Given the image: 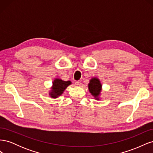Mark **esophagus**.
Returning a JSON list of instances; mask_svg holds the SVG:
<instances>
[{"label":"esophagus","mask_w":153,"mask_h":153,"mask_svg":"<svg viewBox=\"0 0 153 153\" xmlns=\"http://www.w3.org/2000/svg\"><path fill=\"white\" fill-rule=\"evenodd\" d=\"M75 85L77 86V87H79L80 85V82H75Z\"/></svg>","instance_id":"esophagus-1"}]
</instances>
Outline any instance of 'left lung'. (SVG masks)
Listing matches in <instances>:
<instances>
[{
	"instance_id": "obj_1",
	"label": "left lung",
	"mask_w": 153,
	"mask_h": 153,
	"mask_svg": "<svg viewBox=\"0 0 153 153\" xmlns=\"http://www.w3.org/2000/svg\"><path fill=\"white\" fill-rule=\"evenodd\" d=\"M88 88L91 95L94 97L96 100H100V96L102 91V84L99 78L92 77L88 84Z\"/></svg>"
}]
</instances>
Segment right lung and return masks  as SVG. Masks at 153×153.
<instances>
[{"instance_id":"right-lung-1","label":"right lung","mask_w":153,"mask_h":153,"mask_svg":"<svg viewBox=\"0 0 153 153\" xmlns=\"http://www.w3.org/2000/svg\"><path fill=\"white\" fill-rule=\"evenodd\" d=\"M71 84V81H64L61 78H55L52 82V86L48 92L49 96L52 98H57L61 96L66 88Z\"/></svg>"}]
</instances>
